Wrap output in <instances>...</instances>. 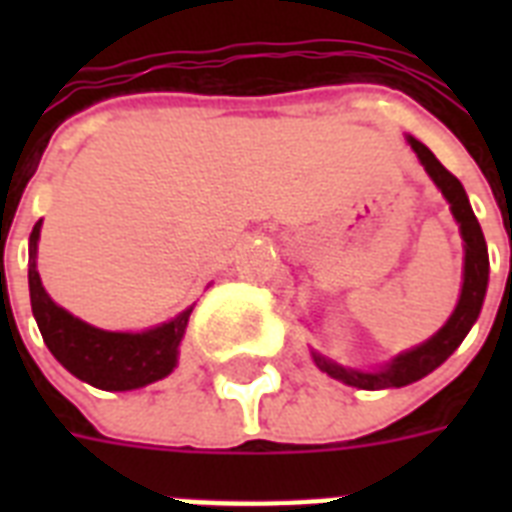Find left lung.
I'll use <instances>...</instances> for the list:
<instances>
[{"instance_id": "1", "label": "left lung", "mask_w": 512, "mask_h": 512, "mask_svg": "<svg viewBox=\"0 0 512 512\" xmlns=\"http://www.w3.org/2000/svg\"><path fill=\"white\" fill-rule=\"evenodd\" d=\"M409 146L414 148V154L420 156V162L425 164L428 175L433 177V183L441 188L446 201L452 204V215L460 223L462 239H465V281H462V295L460 303L454 308L452 319L446 321L444 329H438L436 335L430 337L428 342H422L420 348L401 353L393 358L385 369L380 372H356V369H345L340 364H332L324 356H316V366L321 372H327L329 377L353 385L361 390H385V388H404L409 382L422 380L425 374L444 364L446 358L452 356L454 350L460 348V342L470 332V327L476 324L481 305H484L486 284H489V255H486V241L484 231L478 225L473 209H470L468 193L462 188V183L452 172L446 170L444 164L438 162L433 151L428 146H422L420 140L409 138Z\"/></svg>"}]
</instances>
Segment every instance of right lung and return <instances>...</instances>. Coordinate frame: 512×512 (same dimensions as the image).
I'll use <instances>...</instances> for the list:
<instances>
[{"label":"right lung","instance_id":"obj_1","mask_svg":"<svg viewBox=\"0 0 512 512\" xmlns=\"http://www.w3.org/2000/svg\"><path fill=\"white\" fill-rule=\"evenodd\" d=\"M39 225L42 220L34 225L28 244V289H31V311L52 356L74 377L100 390H135L167 377L177 364V345L183 340L193 308L162 327L138 335L103 332L74 319L71 313L52 303L36 271Z\"/></svg>","mask_w":512,"mask_h":512}]
</instances>
